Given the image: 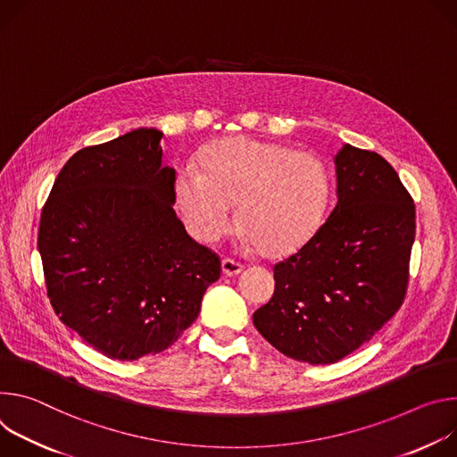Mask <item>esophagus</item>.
Wrapping results in <instances>:
<instances>
[{
  "mask_svg": "<svg viewBox=\"0 0 457 457\" xmlns=\"http://www.w3.org/2000/svg\"><path fill=\"white\" fill-rule=\"evenodd\" d=\"M221 269H223V274H227V276H237L239 272H243L245 267H243V263H239L232 258H223Z\"/></svg>",
  "mask_w": 457,
  "mask_h": 457,
  "instance_id": "1",
  "label": "esophagus"
}]
</instances>
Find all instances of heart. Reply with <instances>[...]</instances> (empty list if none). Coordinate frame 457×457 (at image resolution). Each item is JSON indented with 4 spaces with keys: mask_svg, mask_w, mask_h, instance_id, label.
<instances>
[{
    "mask_svg": "<svg viewBox=\"0 0 457 457\" xmlns=\"http://www.w3.org/2000/svg\"><path fill=\"white\" fill-rule=\"evenodd\" d=\"M176 197L190 232L203 243L232 228V205L246 245L283 258L318 230L328 199V174L311 152L254 137H230L176 178Z\"/></svg>",
    "mask_w": 457,
    "mask_h": 457,
    "instance_id": "1",
    "label": "heart"
}]
</instances>
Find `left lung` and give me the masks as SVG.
Wrapping results in <instances>:
<instances>
[{
  "label": "left lung",
  "mask_w": 457,
  "mask_h": 457,
  "mask_svg": "<svg viewBox=\"0 0 457 457\" xmlns=\"http://www.w3.org/2000/svg\"><path fill=\"white\" fill-rule=\"evenodd\" d=\"M336 207L295 254L252 321L285 356L343 360L403 305L416 236L414 199L378 152L348 143L336 158Z\"/></svg>",
  "instance_id": "1"
}]
</instances>
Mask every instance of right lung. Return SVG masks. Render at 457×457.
Segmentation results:
<instances>
[{"mask_svg": "<svg viewBox=\"0 0 457 457\" xmlns=\"http://www.w3.org/2000/svg\"><path fill=\"white\" fill-rule=\"evenodd\" d=\"M163 134L137 129L78 150L39 218L46 295L94 350L132 361L174 345L220 279L221 260L178 220Z\"/></svg>", "mask_w": 457, "mask_h": 457, "instance_id": "right-lung-1", "label": "right lung"}]
</instances>
